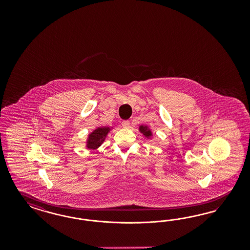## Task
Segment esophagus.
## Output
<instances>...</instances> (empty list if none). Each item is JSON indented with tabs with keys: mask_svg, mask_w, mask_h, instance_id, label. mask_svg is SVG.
<instances>
[{
	"mask_svg": "<svg viewBox=\"0 0 250 250\" xmlns=\"http://www.w3.org/2000/svg\"><path fill=\"white\" fill-rule=\"evenodd\" d=\"M122 125L124 128H128L130 126V122L128 120H125V121L122 122Z\"/></svg>",
	"mask_w": 250,
	"mask_h": 250,
	"instance_id": "34e87169",
	"label": "esophagus"
}]
</instances>
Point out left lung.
I'll return each instance as SVG.
<instances>
[{"mask_svg": "<svg viewBox=\"0 0 250 250\" xmlns=\"http://www.w3.org/2000/svg\"><path fill=\"white\" fill-rule=\"evenodd\" d=\"M139 131H140V133H141V134H143L146 138H151V130L149 129V127H148L147 125H139Z\"/></svg>", "mask_w": 250, "mask_h": 250, "instance_id": "8db88e82", "label": "left lung"}]
</instances>
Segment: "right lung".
Masks as SVG:
<instances>
[{
    "label": "right lung",
    "instance_id": "add662e5",
    "mask_svg": "<svg viewBox=\"0 0 250 250\" xmlns=\"http://www.w3.org/2000/svg\"><path fill=\"white\" fill-rule=\"evenodd\" d=\"M111 129L112 127H108V126H100L94 129L88 136L87 141H86V147L88 149L98 148L99 146L104 142L106 136L111 131Z\"/></svg>",
    "mask_w": 250,
    "mask_h": 250
}]
</instances>
